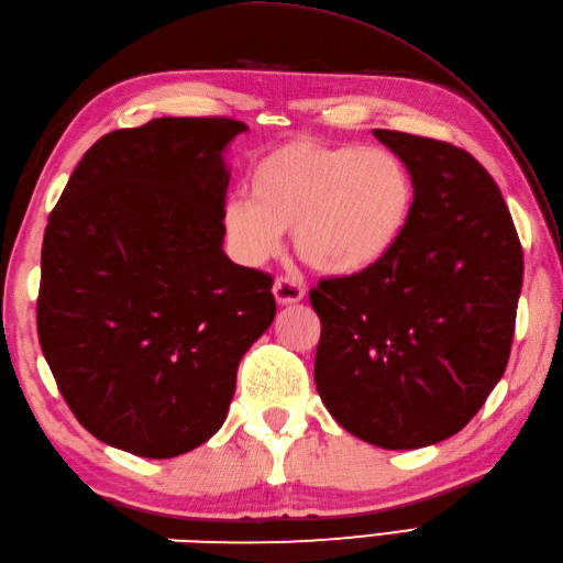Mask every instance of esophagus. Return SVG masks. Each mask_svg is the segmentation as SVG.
I'll return each instance as SVG.
<instances>
[{"label": "esophagus", "instance_id": "esophagus-1", "mask_svg": "<svg viewBox=\"0 0 563 563\" xmlns=\"http://www.w3.org/2000/svg\"><path fill=\"white\" fill-rule=\"evenodd\" d=\"M273 295L278 305H295L305 297V288H302V283L295 278H278L273 283Z\"/></svg>", "mask_w": 563, "mask_h": 563}]
</instances>
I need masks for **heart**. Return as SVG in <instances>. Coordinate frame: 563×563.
Wrapping results in <instances>:
<instances>
[{"instance_id": "obj_1", "label": "heart", "mask_w": 563, "mask_h": 563, "mask_svg": "<svg viewBox=\"0 0 563 563\" xmlns=\"http://www.w3.org/2000/svg\"><path fill=\"white\" fill-rule=\"evenodd\" d=\"M251 198L224 202L222 230L239 261L258 266L278 254L283 232L309 268L355 278L385 263L409 230L416 186L387 150L295 137L251 174Z\"/></svg>"}]
</instances>
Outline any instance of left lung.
I'll list each match as a JSON object with an SVG mask.
<instances>
[{
  "mask_svg": "<svg viewBox=\"0 0 563 563\" xmlns=\"http://www.w3.org/2000/svg\"><path fill=\"white\" fill-rule=\"evenodd\" d=\"M375 137L411 172L413 218L377 268L309 290L321 319L314 379L349 433L416 450L460 433L504 377L522 246L470 152L397 130Z\"/></svg>",
  "mask_w": 563,
  "mask_h": 563,
  "instance_id": "1",
  "label": "left lung"
}]
</instances>
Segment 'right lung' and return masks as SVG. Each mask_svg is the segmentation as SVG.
Masks as SVG:
<instances>
[{
  "mask_svg": "<svg viewBox=\"0 0 563 563\" xmlns=\"http://www.w3.org/2000/svg\"><path fill=\"white\" fill-rule=\"evenodd\" d=\"M232 118H154L93 145L47 218L38 339L93 438L166 460L218 433L273 278L222 251Z\"/></svg>",
  "mask_w": 563,
  "mask_h": 563,
  "instance_id": "add662e5",
  "label": "right lung"
}]
</instances>
